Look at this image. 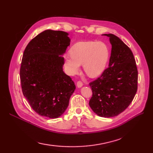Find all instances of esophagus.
Instances as JSON below:
<instances>
[{"mask_svg": "<svg viewBox=\"0 0 153 153\" xmlns=\"http://www.w3.org/2000/svg\"><path fill=\"white\" fill-rule=\"evenodd\" d=\"M76 85H77V87H78V88H80L81 87H82L83 84H82V82L81 81H79V82H77Z\"/></svg>", "mask_w": 153, "mask_h": 153, "instance_id": "esophagus-1", "label": "esophagus"}]
</instances>
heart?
<instances>
[{"label": "heart", "mask_w": 153, "mask_h": 153, "mask_svg": "<svg viewBox=\"0 0 153 153\" xmlns=\"http://www.w3.org/2000/svg\"><path fill=\"white\" fill-rule=\"evenodd\" d=\"M71 56H65L66 72L73 75L79 71L80 65L87 75L99 76L105 71L109 59V49L106 44L97 42H79L71 48Z\"/></svg>", "instance_id": "1"}]
</instances>
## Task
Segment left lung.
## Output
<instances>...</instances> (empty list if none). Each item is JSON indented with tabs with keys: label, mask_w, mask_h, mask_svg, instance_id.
Segmentation results:
<instances>
[{
	"label": "left lung",
	"mask_w": 153,
	"mask_h": 153,
	"mask_svg": "<svg viewBox=\"0 0 153 153\" xmlns=\"http://www.w3.org/2000/svg\"><path fill=\"white\" fill-rule=\"evenodd\" d=\"M108 68L102 75L89 83L93 92L89 105L97 115L102 117L117 116L125 110L136 94L137 70L132 52L123 41L111 33Z\"/></svg>",
	"instance_id": "obj_1"
}]
</instances>
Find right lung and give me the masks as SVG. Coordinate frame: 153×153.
Masks as SVG:
<instances>
[{"label": "right lung", "instance_id": "obj_1", "mask_svg": "<svg viewBox=\"0 0 153 153\" xmlns=\"http://www.w3.org/2000/svg\"><path fill=\"white\" fill-rule=\"evenodd\" d=\"M69 33L46 30L29 42L24 51L20 79L25 97L37 114L56 119L65 112L76 89L63 71L62 56L70 45Z\"/></svg>", "mask_w": 153, "mask_h": 153}]
</instances>
